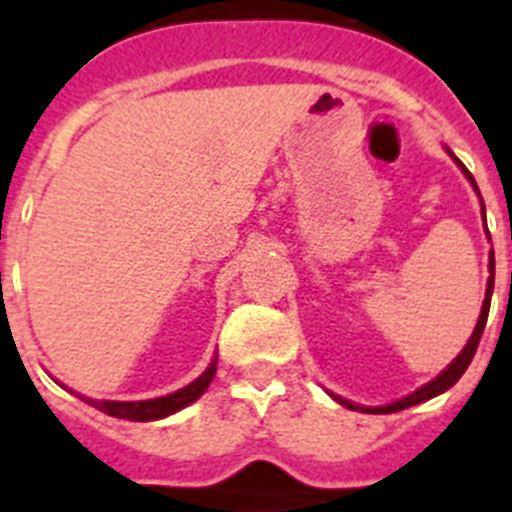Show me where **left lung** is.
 Here are the masks:
<instances>
[{
    "label": "left lung",
    "instance_id": "1",
    "mask_svg": "<svg viewBox=\"0 0 512 512\" xmlns=\"http://www.w3.org/2000/svg\"><path fill=\"white\" fill-rule=\"evenodd\" d=\"M461 169L467 171V166H461ZM467 176L472 179V174L467 171ZM474 184V179H472ZM477 187V184H474ZM485 207V205H482ZM492 287H495V253H490V279H487V295H485V302H482V312H479V320H477V328H474L472 338H469V343L464 346V351H461L459 356H456L454 361H451L446 369H443L441 374H438L433 382H428L425 387H420L418 392H413V395L402 397V400L392 402V405H384V408H356V405H351L348 400H341V397H336L341 405H346V408H354V410H361V413H397V410H405V408H413V405H418V402H425L431 400V397L441 395V392H446L449 387H454L456 382L461 379V374L467 372V366L472 364L474 359V351H477L479 346V338H482V333H485V325H487V315H490V300H492Z\"/></svg>",
    "mask_w": 512,
    "mask_h": 512
}]
</instances>
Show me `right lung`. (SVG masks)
Masks as SVG:
<instances>
[{
	"mask_svg": "<svg viewBox=\"0 0 512 512\" xmlns=\"http://www.w3.org/2000/svg\"><path fill=\"white\" fill-rule=\"evenodd\" d=\"M215 377V361L205 369L202 377L194 379L192 384H187L184 390L174 392V395H166V397H156V400H140V402H112V400H87V397H81L84 402L99 408L102 413L112 415V418H125V420H158V418H166V415L176 413V410H182L184 405L194 402L202 392L207 390V384L212 382Z\"/></svg>",
	"mask_w": 512,
	"mask_h": 512,
	"instance_id": "obj_1",
	"label": "right lung"
}]
</instances>
